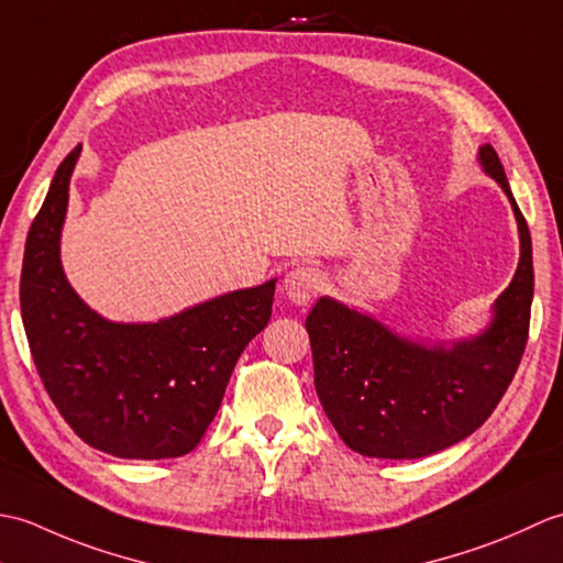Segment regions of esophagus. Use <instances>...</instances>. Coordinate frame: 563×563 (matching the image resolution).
I'll return each instance as SVG.
<instances>
[{
	"mask_svg": "<svg viewBox=\"0 0 563 563\" xmlns=\"http://www.w3.org/2000/svg\"><path fill=\"white\" fill-rule=\"evenodd\" d=\"M283 288H285V295L290 297V302L307 305L309 300H314L321 288H324V275L312 266H295L288 275H285Z\"/></svg>",
	"mask_w": 563,
	"mask_h": 563,
	"instance_id": "1",
	"label": "esophagus"
}]
</instances>
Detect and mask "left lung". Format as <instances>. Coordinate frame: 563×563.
I'll list each match as a JSON object with an SVG mask.
<instances>
[{"label": "left lung", "instance_id": "left-lung-1", "mask_svg": "<svg viewBox=\"0 0 563 563\" xmlns=\"http://www.w3.org/2000/svg\"><path fill=\"white\" fill-rule=\"evenodd\" d=\"M476 162L508 196L520 234L518 271L476 336L416 341L333 297H319L305 321L317 397L341 440L365 457L418 460L472 435L520 365L534 292L532 239L496 150L482 145Z\"/></svg>", "mask_w": 563, "mask_h": 563}]
</instances>
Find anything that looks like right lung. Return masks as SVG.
I'll return each instance as SVG.
<instances>
[{"instance_id":"add662e5","label":"right lung","mask_w":563,"mask_h":563,"mask_svg":"<svg viewBox=\"0 0 563 563\" xmlns=\"http://www.w3.org/2000/svg\"><path fill=\"white\" fill-rule=\"evenodd\" d=\"M81 145L57 166L26 239L21 319L33 363L69 428L123 460L194 450L249 341L266 329L275 278L157 321H111L71 288L59 239Z\"/></svg>"}]
</instances>
